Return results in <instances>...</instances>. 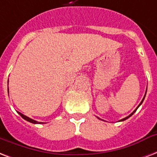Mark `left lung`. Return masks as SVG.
<instances>
[{"mask_svg": "<svg viewBox=\"0 0 157 157\" xmlns=\"http://www.w3.org/2000/svg\"><path fill=\"white\" fill-rule=\"evenodd\" d=\"M146 93H147V90H146ZM146 93H145V95H144V98H143V101H141V102H140V104H139V105H138V107H137V108H136V110H133V112H132V113H131V114H130V115H128V116H127V117H125V118H124V119H122V120H120V121H124V120H127V119H128V118H129V117H130V116H132V115H133V114H134V112H135V111H136V110H137V109H138V107H139V106H140V105H141V104H142V103H143V100H144V98H145V96H146ZM98 119H99V120H101V119H100V118H98Z\"/></svg>", "mask_w": 157, "mask_h": 157, "instance_id": "obj_1", "label": "left lung"}]
</instances>
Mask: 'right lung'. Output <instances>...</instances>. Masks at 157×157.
<instances>
[{"instance_id": "add662e5", "label": "right lung", "mask_w": 157, "mask_h": 157, "mask_svg": "<svg viewBox=\"0 0 157 157\" xmlns=\"http://www.w3.org/2000/svg\"><path fill=\"white\" fill-rule=\"evenodd\" d=\"M8 82H9V80H8ZM8 92H9V88H8ZM18 113H19V115H20V116H21L23 119H24V120H27V121H29V122L33 123V124H42V122H37V121H36V120H33V119H31V118H29V117H28V116H26V115H23L22 113H20V112H18Z\"/></svg>"}]
</instances>
